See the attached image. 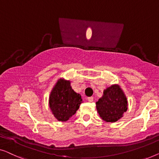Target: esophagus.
<instances>
[{"mask_svg": "<svg viewBox=\"0 0 159 159\" xmlns=\"http://www.w3.org/2000/svg\"><path fill=\"white\" fill-rule=\"evenodd\" d=\"M87 99H88V101H89V102H92L93 101V98L92 97H88V98H87Z\"/></svg>", "mask_w": 159, "mask_h": 159, "instance_id": "esophagus-1", "label": "esophagus"}]
</instances>
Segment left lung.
Returning a JSON list of instances; mask_svg holds the SVG:
<instances>
[{
    "label": "left lung",
    "instance_id": "1",
    "mask_svg": "<svg viewBox=\"0 0 159 159\" xmlns=\"http://www.w3.org/2000/svg\"><path fill=\"white\" fill-rule=\"evenodd\" d=\"M96 104L100 117L108 122H117L127 109V98L118 85H112L104 90V95Z\"/></svg>",
    "mask_w": 159,
    "mask_h": 159
}]
</instances>
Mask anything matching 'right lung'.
Listing matches in <instances>:
<instances>
[{
	"mask_svg": "<svg viewBox=\"0 0 159 159\" xmlns=\"http://www.w3.org/2000/svg\"><path fill=\"white\" fill-rule=\"evenodd\" d=\"M82 102L81 96L75 93L70 86V80H57L50 93L49 104L58 121L66 122L74 115Z\"/></svg>",
	"mask_w": 159,
	"mask_h": 159,
	"instance_id": "add662e5",
	"label": "right lung"
}]
</instances>
